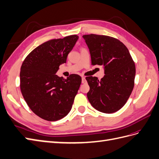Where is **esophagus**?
<instances>
[{"label":"esophagus","mask_w":159,"mask_h":159,"mask_svg":"<svg viewBox=\"0 0 159 159\" xmlns=\"http://www.w3.org/2000/svg\"><path fill=\"white\" fill-rule=\"evenodd\" d=\"M82 84H85V83H86V77H82Z\"/></svg>","instance_id":"34e87169"}]
</instances>
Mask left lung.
Instances as JSON below:
<instances>
[{
	"mask_svg": "<svg viewBox=\"0 0 159 159\" xmlns=\"http://www.w3.org/2000/svg\"><path fill=\"white\" fill-rule=\"evenodd\" d=\"M92 65H102L104 75L86 79L90 86L87 97L92 106L104 113H113L125 105L134 86L135 63L126 46L115 38L84 35Z\"/></svg>",
	"mask_w": 159,
	"mask_h": 159,
	"instance_id": "1",
	"label": "left lung"
}]
</instances>
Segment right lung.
Returning a JSON list of instances; mask_svg holds the SVG:
<instances>
[{"instance_id":"add662e5","label":"right lung","mask_w":159,"mask_h":159,"mask_svg":"<svg viewBox=\"0 0 159 159\" xmlns=\"http://www.w3.org/2000/svg\"><path fill=\"white\" fill-rule=\"evenodd\" d=\"M78 38L71 35L46 42L34 49L22 63V95L30 109L46 121H57L70 112L82 83L79 75L71 74L67 79L56 75Z\"/></svg>"}]
</instances>
